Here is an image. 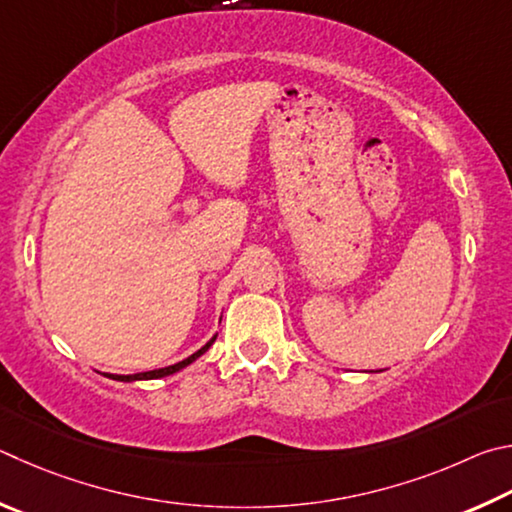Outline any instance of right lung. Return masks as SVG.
I'll use <instances>...</instances> for the list:
<instances>
[{
	"label": "right lung",
	"instance_id": "obj_1",
	"mask_svg": "<svg viewBox=\"0 0 512 512\" xmlns=\"http://www.w3.org/2000/svg\"><path fill=\"white\" fill-rule=\"evenodd\" d=\"M215 342V337L211 339L209 344L206 346H202L200 351L197 353H193L191 357H186V360H182V362H177V364H173V366H166V369H157V371H146V373H134V375H107V378H112V380H121V382H132V380H157V378H164V375H173V373H177L179 369H184V366H188L191 362H195L197 357H200L202 353H206L209 351V346Z\"/></svg>",
	"mask_w": 512,
	"mask_h": 512
}]
</instances>
